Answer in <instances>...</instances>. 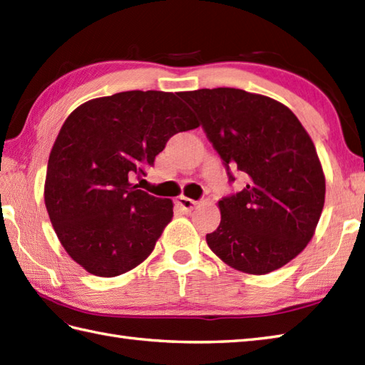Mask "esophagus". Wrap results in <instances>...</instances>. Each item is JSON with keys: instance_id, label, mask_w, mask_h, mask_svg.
Instances as JSON below:
<instances>
[{"instance_id": "34e87169", "label": "esophagus", "mask_w": 365, "mask_h": 365, "mask_svg": "<svg viewBox=\"0 0 365 365\" xmlns=\"http://www.w3.org/2000/svg\"><path fill=\"white\" fill-rule=\"evenodd\" d=\"M177 205H179L183 211H186V213H188V211H191L194 207L197 205V202H196V200H192V199H188V197L182 196V197L177 199Z\"/></svg>"}]
</instances>
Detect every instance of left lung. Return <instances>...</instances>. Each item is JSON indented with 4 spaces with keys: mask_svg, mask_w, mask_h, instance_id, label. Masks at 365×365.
Masks as SVG:
<instances>
[{
    "mask_svg": "<svg viewBox=\"0 0 365 365\" xmlns=\"http://www.w3.org/2000/svg\"><path fill=\"white\" fill-rule=\"evenodd\" d=\"M230 168L247 175L240 192L219 200L221 224L207 235L225 264L252 275L283 267L307 247L325 202V175L302 123L289 108L240 88L179 95Z\"/></svg>",
    "mask_w": 365,
    "mask_h": 365,
    "instance_id": "8db88e82",
    "label": "left lung"
}]
</instances>
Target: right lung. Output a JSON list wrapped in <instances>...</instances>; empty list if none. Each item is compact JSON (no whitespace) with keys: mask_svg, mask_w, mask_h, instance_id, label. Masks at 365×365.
<instances>
[{"mask_svg":"<svg viewBox=\"0 0 365 365\" xmlns=\"http://www.w3.org/2000/svg\"><path fill=\"white\" fill-rule=\"evenodd\" d=\"M199 127L174 93L123 91L79 106L48 160L45 205L58 241L87 272L116 277L146 259L173 219V200L130 183L173 135Z\"/></svg>","mask_w":365,"mask_h":365,"instance_id":"add662e5","label":"right lung"}]
</instances>
